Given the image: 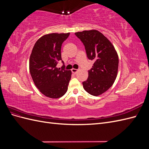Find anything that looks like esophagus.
I'll use <instances>...</instances> for the list:
<instances>
[{"mask_svg":"<svg viewBox=\"0 0 149 149\" xmlns=\"http://www.w3.org/2000/svg\"><path fill=\"white\" fill-rule=\"evenodd\" d=\"M71 71L73 74H76V73H77V72L78 71V70H76V69H72Z\"/></svg>","mask_w":149,"mask_h":149,"instance_id":"1","label":"esophagus"}]
</instances>
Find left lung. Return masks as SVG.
Instances as JSON below:
<instances>
[{
    "instance_id": "8db88e82",
    "label": "left lung",
    "mask_w": 149,
    "mask_h": 149,
    "mask_svg": "<svg viewBox=\"0 0 149 149\" xmlns=\"http://www.w3.org/2000/svg\"><path fill=\"white\" fill-rule=\"evenodd\" d=\"M75 35L83 43L88 59L94 61L87 80L83 82V88L91 95L99 96L112 86L117 77L118 53L109 40L97 30H85Z\"/></svg>"
}]
</instances>
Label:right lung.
<instances>
[{"mask_svg":"<svg viewBox=\"0 0 149 149\" xmlns=\"http://www.w3.org/2000/svg\"><path fill=\"white\" fill-rule=\"evenodd\" d=\"M68 33H50L40 38L31 51L29 61L30 73L40 91L50 98L63 96L68 90L71 71L56 68L61 60V48Z\"/></svg>","mask_w":149,"mask_h":149,"instance_id":"add662e5","label":"right lung"}]
</instances>
